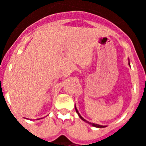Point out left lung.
<instances>
[{
	"label": "left lung",
	"mask_w": 146,
	"mask_h": 146,
	"mask_svg": "<svg viewBox=\"0 0 146 146\" xmlns=\"http://www.w3.org/2000/svg\"><path fill=\"white\" fill-rule=\"evenodd\" d=\"M128 60H129V65L130 66V63H129V59H128ZM74 107H75V110H76V112H77V114H78V115H79V117H80V118L82 120V121H85V122H86V123H88V124L91 125V126H94V127H97V128H104V127H106V126H102V125H99V124H96V123H91V122H89V121H86V119H84V118H82V116H81V115H80V113H79V112H78V110H77V108H76V106H74Z\"/></svg>",
	"instance_id": "1"
}]
</instances>
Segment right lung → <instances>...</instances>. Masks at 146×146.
I'll list each match as a JSON object with an SVG mask.
<instances>
[{
    "label": "right lung",
    "mask_w": 146,
    "mask_h": 146,
    "mask_svg": "<svg viewBox=\"0 0 146 146\" xmlns=\"http://www.w3.org/2000/svg\"><path fill=\"white\" fill-rule=\"evenodd\" d=\"M38 119H41V118H38Z\"/></svg>",
    "instance_id": "1"
}]
</instances>
